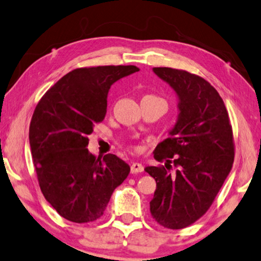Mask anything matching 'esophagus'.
<instances>
[{
	"instance_id": "obj_1",
	"label": "esophagus",
	"mask_w": 261,
	"mask_h": 261,
	"mask_svg": "<svg viewBox=\"0 0 261 261\" xmlns=\"http://www.w3.org/2000/svg\"><path fill=\"white\" fill-rule=\"evenodd\" d=\"M143 171V166L141 163L134 162L130 166V172L132 174H138V172H142Z\"/></svg>"
}]
</instances>
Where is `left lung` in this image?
<instances>
[{
	"label": "left lung",
	"instance_id": "1",
	"mask_svg": "<svg viewBox=\"0 0 261 261\" xmlns=\"http://www.w3.org/2000/svg\"><path fill=\"white\" fill-rule=\"evenodd\" d=\"M177 95L178 115L154 158L166 167L144 168L156 181L150 214L160 225L178 230L205 214L230 174L234 159L232 128L218 92L187 71L154 67ZM170 158L178 168L171 174Z\"/></svg>",
	"mask_w": 261,
	"mask_h": 261
}]
</instances>
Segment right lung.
Returning <instances> with one entry per match:
<instances>
[{"mask_svg":"<svg viewBox=\"0 0 261 261\" xmlns=\"http://www.w3.org/2000/svg\"><path fill=\"white\" fill-rule=\"evenodd\" d=\"M140 71L134 65L75 69L64 75L36 106L29 128L34 166L44 197L73 223H90L105 212L114 189L130 167L117 155L87 149L95 123L102 121L115 82Z\"/></svg>","mask_w":261,"mask_h":261,"instance_id":"right-lung-1","label":"right lung"}]
</instances>
